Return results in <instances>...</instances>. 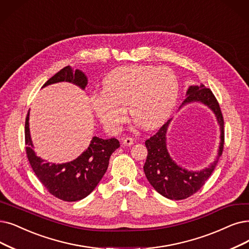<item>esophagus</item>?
I'll list each match as a JSON object with an SVG mask.
<instances>
[{"label":"esophagus","instance_id":"esophagus-1","mask_svg":"<svg viewBox=\"0 0 249 249\" xmlns=\"http://www.w3.org/2000/svg\"><path fill=\"white\" fill-rule=\"evenodd\" d=\"M123 144L124 146H131L134 144V140L132 138H124V139H123Z\"/></svg>","mask_w":249,"mask_h":249}]
</instances>
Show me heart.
<instances>
[{
  "instance_id": "1",
  "label": "heart",
  "mask_w": 249,
  "mask_h": 249,
  "mask_svg": "<svg viewBox=\"0 0 249 249\" xmlns=\"http://www.w3.org/2000/svg\"><path fill=\"white\" fill-rule=\"evenodd\" d=\"M104 89L91 96L94 111L111 133L121 131L127 109L146 130L160 126L176 106L180 83L167 67L128 65L117 67L104 79Z\"/></svg>"
}]
</instances>
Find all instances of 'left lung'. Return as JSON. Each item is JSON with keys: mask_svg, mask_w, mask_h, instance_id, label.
<instances>
[{"mask_svg": "<svg viewBox=\"0 0 249 249\" xmlns=\"http://www.w3.org/2000/svg\"><path fill=\"white\" fill-rule=\"evenodd\" d=\"M201 103L210 108L213 112L216 122L220 125V146L217 155L213 162L200 171H191L178 165L167 150L166 134L168 126L173 119L167 121L155 135L145 142L148 150L144 173L148 182L155 190L168 199L181 200L196 193L204 185L205 181L211 177L218 158L222 155L224 148V119L220 105L210 89L204 85L190 86L186 92V99L182 107L190 103Z\"/></svg>", "mask_w": 249, "mask_h": 249, "instance_id": "8db88e82", "label": "left lung"}]
</instances>
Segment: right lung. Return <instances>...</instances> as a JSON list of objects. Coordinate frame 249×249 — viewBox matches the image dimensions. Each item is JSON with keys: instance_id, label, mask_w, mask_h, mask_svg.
I'll use <instances>...</instances> for the list:
<instances>
[{"instance_id": "right-lung-1", "label": "right lung", "mask_w": 249, "mask_h": 249, "mask_svg": "<svg viewBox=\"0 0 249 249\" xmlns=\"http://www.w3.org/2000/svg\"><path fill=\"white\" fill-rule=\"evenodd\" d=\"M62 82L71 83L85 90L88 77L79 69L72 71L71 66H66L49 78L42 88ZM29 110L25 119L26 155L36 176L47 190L59 199L71 202L87 197L106 173L109 158L121 146L119 141L115 138L102 139L95 136L86 150L73 160L64 163L48 162L34 150Z\"/></svg>"}]
</instances>
